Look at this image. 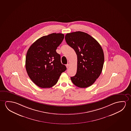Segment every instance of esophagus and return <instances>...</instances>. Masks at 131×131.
Here are the masks:
<instances>
[{
    "mask_svg": "<svg viewBox=\"0 0 131 131\" xmlns=\"http://www.w3.org/2000/svg\"><path fill=\"white\" fill-rule=\"evenodd\" d=\"M69 66H70V64H67L66 65V67L67 69L69 68Z\"/></svg>",
    "mask_w": 131,
    "mask_h": 131,
    "instance_id": "obj_1",
    "label": "esophagus"
}]
</instances>
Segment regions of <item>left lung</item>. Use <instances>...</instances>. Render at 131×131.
Instances as JSON below:
<instances>
[{"mask_svg":"<svg viewBox=\"0 0 131 131\" xmlns=\"http://www.w3.org/2000/svg\"><path fill=\"white\" fill-rule=\"evenodd\" d=\"M65 38L77 55V73L71 77V80L80 88L90 86L103 70L104 57L101 45L90 35L81 31L67 34Z\"/></svg>","mask_w":131,"mask_h":131,"instance_id":"1","label":"left lung"}]
</instances>
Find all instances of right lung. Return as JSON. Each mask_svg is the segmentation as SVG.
<instances>
[{"instance_id": "obj_1", "label": "right lung", "mask_w": 131, "mask_h": 131, "mask_svg": "<svg viewBox=\"0 0 131 131\" xmlns=\"http://www.w3.org/2000/svg\"><path fill=\"white\" fill-rule=\"evenodd\" d=\"M64 34L52 33L38 38L28 48L25 67L28 76L41 88H50L56 84L61 73L67 69L56 52Z\"/></svg>"}]
</instances>
